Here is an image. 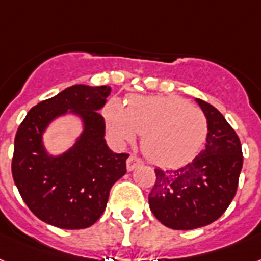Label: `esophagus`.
<instances>
[{
	"mask_svg": "<svg viewBox=\"0 0 261 261\" xmlns=\"http://www.w3.org/2000/svg\"><path fill=\"white\" fill-rule=\"evenodd\" d=\"M141 164H143L141 159H139L136 154H130V156L128 157V160H126V169H128V171H133V169H136V168Z\"/></svg>",
	"mask_w": 261,
	"mask_h": 261,
	"instance_id": "1",
	"label": "esophagus"
}]
</instances>
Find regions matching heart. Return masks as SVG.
I'll return each mask as SVG.
<instances>
[{
    "mask_svg": "<svg viewBox=\"0 0 261 261\" xmlns=\"http://www.w3.org/2000/svg\"><path fill=\"white\" fill-rule=\"evenodd\" d=\"M104 118L112 137L133 143L143 135L141 148L154 164L178 167L199 153L208 136L203 112L176 96H133L126 107L111 100Z\"/></svg>",
    "mask_w": 261,
    "mask_h": 261,
    "instance_id": "1",
    "label": "heart"
}]
</instances>
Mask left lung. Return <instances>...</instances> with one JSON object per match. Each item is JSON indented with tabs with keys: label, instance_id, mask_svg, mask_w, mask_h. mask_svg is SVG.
Listing matches in <instances>:
<instances>
[{
	"label": "left lung",
	"instance_id": "left-lung-1",
	"mask_svg": "<svg viewBox=\"0 0 261 261\" xmlns=\"http://www.w3.org/2000/svg\"><path fill=\"white\" fill-rule=\"evenodd\" d=\"M208 121L205 148L185 167L154 169L150 211L165 227L195 229L216 221L231 204L243 168L242 144L220 112L196 98Z\"/></svg>",
	"mask_w": 261,
	"mask_h": 261
}]
</instances>
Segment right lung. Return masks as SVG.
Wrapping results in <instances>:
<instances>
[{
	"instance_id": "right-lung-1",
	"label": "right lung",
	"mask_w": 261,
	"mask_h": 261,
	"mask_svg": "<svg viewBox=\"0 0 261 261\" xmlns=\"http://www.w3.org/2000/svg\"><path fill=\"white\" fill-rule=\"evenodd\" d=\"M111 87L77 84L33 107L14 139L13 180L29 210L62 229L93 225L107 208L112 185L126 173L129 154L115 153L105 141L100 111ZM65 115L82 122V132L65 152L50 154L43 135Z\"/></svg>"
}]
</instances>
